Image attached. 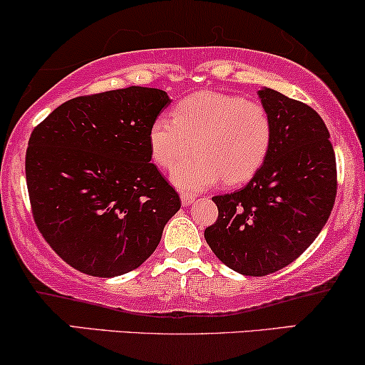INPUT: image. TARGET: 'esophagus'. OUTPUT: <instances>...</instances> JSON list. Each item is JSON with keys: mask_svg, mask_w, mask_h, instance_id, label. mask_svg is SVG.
Masks as SVG:
<instances>
[{"mask_svg": "<svg viewBox=\"0 0 365 365\" xmlns=\"http://www.w3.org/2000/svg\"><path fill=\"white\" fill-rule=\"evenodd\" d=\"M195 195H190V192H182L181 195V201H182V206H190L195 203Z\"/></svg>", "mask_w": 365, "mask_h": 365, "instance_id": "obj_1", "label": "esophagus"}]
</instances>
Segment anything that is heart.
I'll use <instances>...</instances> for the list:
<instances>
[{
    "instance_id": "heart-1",
    "label": "heart",
    "mask_w": 365,
    "mask_h": 365,
    "mask_svg": "<svg viewBox=\"0 0 365 365\" xmlns=\"http://www.w3.org/2000/svg\"><path fill=\"white\" fill-rule=\"evenodd\" d=\"M274 125L267 108L244 96L195 93L157 116L148 128V150L160 169L179 164L173 182L182 191H201L225 181L247 182L259 173L272 147Z\"/></svg>"
}]
</instances>
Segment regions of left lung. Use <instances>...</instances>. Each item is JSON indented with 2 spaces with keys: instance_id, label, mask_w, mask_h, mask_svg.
Masks as SVG:
<instances>
[{
  "instance_id": "8db88e82",
  "label": "left lung",
  "mask_w": 365,
  "mask_h": 365,
  "mask_svg": "<svg viewBox=\"0 0 365 365\" xmlns=\"http://www.w3.org/2000/svg\"><path fill=\"white\" fill-rule=\"evenodd\" d=\"M272 147L250 182L213 196L218 218L205 230L213 254L244 276L289 265L325 227L336 196V160L322 116L304 103L264 88Z\"/></svg>"
}]
</instances>
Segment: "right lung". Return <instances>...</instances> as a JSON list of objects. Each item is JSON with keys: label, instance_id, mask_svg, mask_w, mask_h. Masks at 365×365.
<instances>
[{"label": "right lung", "instance_id": "add662e5", "mask_svg": "<svg viewBox=\"0 0 365 365\" xmlns=\"http://www.w3.org/2000/svg\"><path fill=\"white\" fill-rule=\"evenodd\" d=\"M168 93L130 86L66 101L30 135L31 215L52 250L96 277L127 274L154 254L181 208L150 162L148 128Z\"/></svg>", "mask_w": 365, "mask_h": 365}]
</instances>
